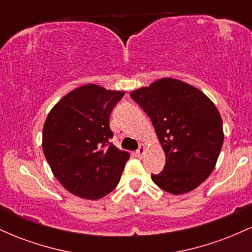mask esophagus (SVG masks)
<instances>
[{"mask_svg":"<svg viewBox=\"0 0 252 252\" xmlns=\"http://www.w3.org/2000/svg\"><path fill=\"white\" fill-rule=\"evenodd\" d=\"M144 152H146L144 146H140V148L136 150V156H137V158H142V156L144 155Z\"/></svg>","mask_w":252,"mask_h":252,"instance_id":"34e87169","label":"esophagus"}]
</instances>
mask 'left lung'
<instances>
[{
	"label": "left lung",
	"instance_id": "obj_1",
	"mask_svg": "<svg viewBox=\"0 0 252 252\" xmlns=\"http://www.w3.org/2000/svg\"><path fill=\"white\" fill-rule=\"evenodd\" d=\"M148 115L166 154L163 170L152 174L172 194L193 190L209 178L224 134L218 109L200 90L163 78L130 94Z\"/></svg>",
	"mask_w": 252,
	"mask_h": 252
}]
</instances>
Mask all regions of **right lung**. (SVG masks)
<instances>
[{"mask_svg": "<svg viewBox=\"0 0 252 252\" xmlns=\"http://www.w3.org/2000/svg\"><path fill=\"white\" fill-rule=\"evenodd\" d=\"M124 92L80 86L51 110L42 150L52 172L72 194L97 200L116 189L129 154L110 140V115Z\"/></svg>", "mask_w": 252, "mask_h": 252, "instance_id": "add662e5", "label": "right lung"}]
</instances>
